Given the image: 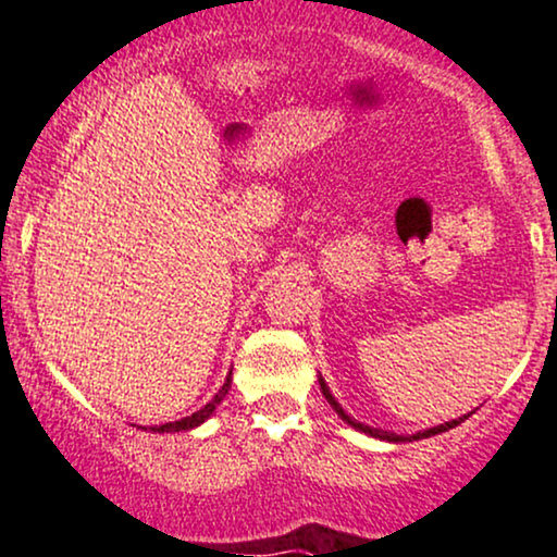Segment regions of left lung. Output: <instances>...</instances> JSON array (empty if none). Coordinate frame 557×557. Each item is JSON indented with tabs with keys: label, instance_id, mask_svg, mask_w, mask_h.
<instances>
[{
	"label": "left lung",
	"instance_id": "8db88e82",
	"mask_svg": "<svg viewBox=\"0 0 557 557\" xmlns=\"http://www.w3.org/2000/svg\"><path fill=\"white\" fill-rule=\"evenodd\" d=\"M318 381H321V392H323V397L329 399V405H331V408L336 410V413H339L342 421H347L349 426L358 429V431H362V434L376 436V440H386V442H416V440H426V436H434V434H442V431H447V429H455V426H458V423H463L466 418H468V416H463V418H455V421L442 423V426H434V429H426V431H418V434H413V436H399V434H392V431H384V429H371V426H366V423L352 421V418H349V416L345 413V410H342V405L336 403L334 395H331V392H329L326 381H323V379H318Z\"/></svg>",
	"mask_w": 557,
	"mask_h": 557
}]
</instances>
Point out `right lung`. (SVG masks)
<instances>
[{"mask_svg": "<svg viewBox=\"0 0 557 557\" xmlns=\"http://www.w3.org/2000/svg\"><path fill=\"white\" fill-rule=\"evenodd\" d=\"M228 389H231V373L226 376V384L221 386V389L215 392V397L210 399L208 405H205V408H199L197 413H191V416H186V418H181V421H173V423H160V426H152V431H189V429H195V426H199V423H205L208 421V418L212 416V410L218 408V405H221V399L228 395Z\"/></svg>", "mask_w": 557, "mask_h": 557, "instance_id": "add662e5", "label": "right lung"}]
</instances>
